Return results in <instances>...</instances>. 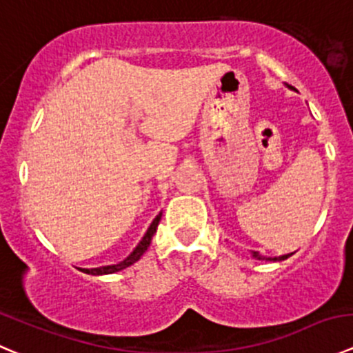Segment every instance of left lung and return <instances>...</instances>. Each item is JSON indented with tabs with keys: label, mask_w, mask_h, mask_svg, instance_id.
Here are the masks:
<instances>
[{
	"label": "left lung",
	"mask_w": 353,
	"mask_h": 353,
	"mask_svg": "<svg viewBox=\"0 0 353 353\" xmlns=\"http://www.w3.org/2000/svg\"><path fill=\"white\" fill-rule=\"evenodd\" d=\"M292 254H288V256H281V257H274V259H270V261H283V259H288V257H290ZM254 257H257V259H268V257H264V256H261L259 252H254Z\"/></svg>",
	"instance_id": "8db88e82"
}]
</instances>
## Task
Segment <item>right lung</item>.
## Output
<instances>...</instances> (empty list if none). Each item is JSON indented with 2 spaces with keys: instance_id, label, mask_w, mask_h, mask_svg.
Masks as SVG:
<instances>
[{
  "instance_id": "1",
  "label": "right lung",
  "mask_w": 353,
  "mask_h": 353,
  "mask_svg": "<svg viewBox=\"0 0 353 353\" xmlns=\"http://www.w3.org/2000/svg\"><path fill=\"white\" fill-rule=\"evenodd\" d=\"M159 221H161V212H159V214L156 216L154 221H152L151 226H149L148 233H145V235H144V239L141 240V243H139V245L135 247L134 252H132L130 256H128L125 261H121V263H118V264H113V266L94 268V270H82V271H83V273H87V274H111V273H117V271H121V270H125V268L132 266V264H134V263H137V261L142 257V254H144L145 250H148V247L151 245L152 235H154L156 230H158Z\"/></svg>"
}]
</instances>
